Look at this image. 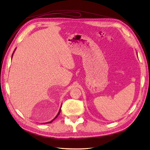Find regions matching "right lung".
<instances>
[{"instance_id": "1", "label": "right lung", "mask_w": 150, "mask_h": 150, "mask_svg": "<svg viewBox=\"0 0 150 150\" xmlns=\"http://www.w3.org/2000/svg\"><path fill=\"white\" fill-rule=\"evenodd\" d=\"M15 50H16V49H15ZM15 50H14V51H15ZM13 52H14V51H13ZM13 52L12 53V56H13ZM60 112H61V108H60V110H59V112H58V113H57V116H56L55 117H54V119H53V120H52L51 121H50V122H46V123H51V122H52V121H54V120H55V119L56 118V117H57V116H59V114H60Z\"/></svg>"}]
</instances>
